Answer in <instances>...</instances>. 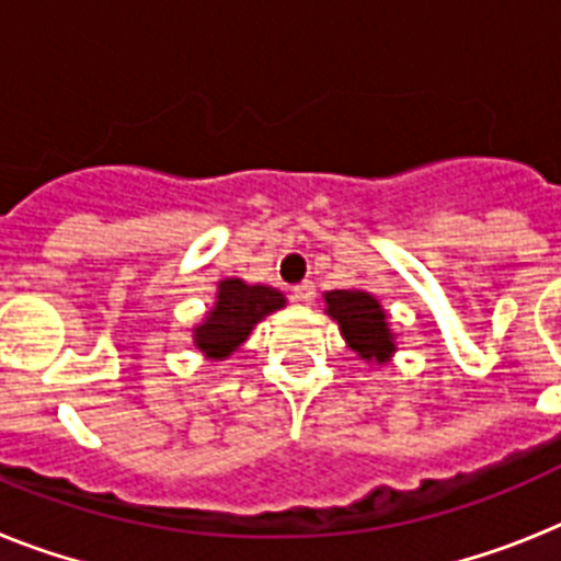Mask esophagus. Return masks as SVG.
<instances>
[{
    "label": "esophagus",
    "instance_id": "34e87169",
    "mask_svg": "<svg viewBox=\"0 0 561 561\" xmlns=\"http://www.w3.org/2000/svg\"><path fill=\"white\" fill-rule=\"evenodd\" d=\"M290 296H294L296 302H313V296H317V288H313V282H299V285H294V290H290Z\"/></svg>",
    "mask_w": 561,
    "mask_h": 561
}]
</instances>
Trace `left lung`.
Segmentation results:
<instances>
[{
	"instance_id": "obj_1",
	"label": "left lung",
	"mask_w": 561,
	"mask_h": 561,
	"mask_svg": "<svg viewBox=\"0 0 561 561\" xmlns=\"http://www.w3.org/2000/svg\"><path fill=\"white\" fill-rule=\"evenodd\" d=\"M324 313L339 324L345 345L362 362L388 365L399 351L397 333L388 322V310L368 290H324Z\"/></svg>"
}]
</instances>
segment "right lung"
I'll return each mask as SVG.
<instances>
[{"label":"right lung","mask_w":561,"mask_h":561,"mask_svg":"<svg viewBox=\"0 0 561 561\" xmlns=\"http://www.w3.org/2000/svg\"><path fill=\"white\" fill-rule=\"evenodd\" d=\"M288 305L285 294L271 285H248L228 276L216 282V299L205 317L193 324V345L210 362H225L248 342L259 322Z\"/></svg>","instance_id":"right-lung-1"}]
</instances>
